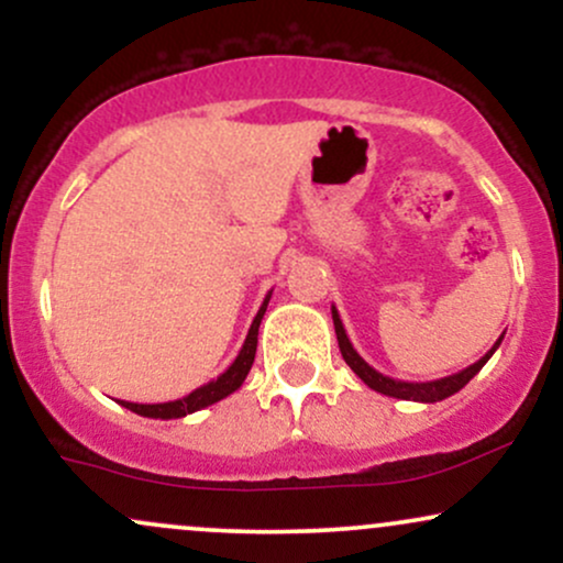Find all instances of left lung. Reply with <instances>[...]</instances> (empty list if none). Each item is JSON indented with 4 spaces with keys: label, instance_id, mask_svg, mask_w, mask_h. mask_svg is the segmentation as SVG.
I'll return each instance as SVG.
<instances>
[{
    "label": "left lung",
    "instance_id": "obj_1",
    "mask_svg": "<svg viewBox=\"0 0 563 563\" xmlns=\"http://www.w3.org/2000/svg\"><path fill=\"white\" fill-rule=\"evenodd\" d=\"M331 314H333L335 339H339L341 357L346 360V365L352 367V371L357 373V376L363 378L373 391L386 394V397H394V399H410V402H442V399H448L455 391H461L463 386H466L468 380L474 378L484 365H487V360L497 352V346H500L503 335H506V333H500V339L495 341L493 349H489V352L484 354L482 360H476L474 365L463 367L461 373H452V376H444V378H437V380H421V384H418V380L389 378V376H384V373H378L376 367L367 365L365 360L357 354V349L352 346V341H349V335L344 331V322H341V318H339V309L331 307Z\"/></svg>",
    "mask_w": 563,
    "mask_h": 563
}]
</instances>
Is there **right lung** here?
I'll return each mask as SVG.
<instances>
[{
  "instance_id": "obj_1",
  "label": "right lung",
  "mask_w": 563,
  "mask_h": 563,
  "mask_svg": "<svg viewBox=\"0 0 563 563\" xmlns=\"http://www.w3.org/2000/svg\"><path fill=\"white\" fill-rule=\"evenodd\" d=\"M269 296H273V290H269V294L264 296L260 312H256L254 322H251L249 335H245L241 352H238V357L232 360V365L228 367V371L219 373L214 380H209V384L198 386V389H192L183 399H172V402L140 405V402H124V399H119V405L126 407V410L137 412V416H142V418H161V421H172V418H185V416H190V412L203 410V407L214 405V402H219V399L230 397L232 391L241 389V384L245 380V376H249L251 365H254L256 335H260V325H262L264 312H267Z\"/></svg>"
}]
</instances>
